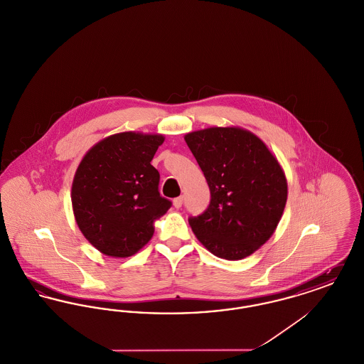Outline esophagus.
<instances>
[{"label": "esophagus", "instance_id": "34e87169", "mask_svg": "<svg viewBox=\"0 0 364 364\" xmlns=\"http://www.w3.org/2000/svg\"><path fill=\"white\" fill-rule=\"evenodd\" d=\"M173 206L176 208H180L183 206V196H178V198L173 199Z\"/></svg>", "mask_w": 364, "mask_h": 364}]
</instances>
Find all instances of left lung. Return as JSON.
Returning <instances> with one entry per match:
<instances>
[{"label":"left lung","instance_id":"obj_1","mask_svg":"<svg viewBox=\"0 0 364 364\" xmlns=\"http://www.w3.org/2000/svg\"><path fill=\"white\" fill-rule=\"evenodd\" d=\"M184 139L211 195L206 211L188 220L192 232L218 258L254 254L274 233L287 203L288 184L277 158L239 127H211Z\"/></svg>","mask_w":364,"mask_h":364}]
</instances>
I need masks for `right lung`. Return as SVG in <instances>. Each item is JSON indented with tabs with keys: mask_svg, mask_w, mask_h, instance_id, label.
<instances>
[{
	"mask_svg": "<svg viewBox=\"0 0 364 364\" xmlns=\"http://www.w3.org/2000/svg\"><path fill=\"white\" fill-rule=\"evenodd\" d=\"M164 140L156 134H116L92 146L76 169L70 192L76 224L107 257L136 254L172 206L159 195V173L151 165Z\"/></svg>",
	"mask_w": 364,
	"mask_h": 364,
	"instance_id": "obj_1",
	"label": "right lung"
}]
</instances>
